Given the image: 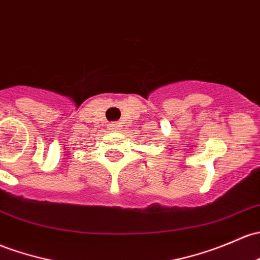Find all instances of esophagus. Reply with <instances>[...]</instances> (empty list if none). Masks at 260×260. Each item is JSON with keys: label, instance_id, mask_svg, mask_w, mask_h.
I'll return each instance as SVG.
<instances>
[{"label": "esophagus", "instance_id": "obj_1", "mask_svg": "<svg viewBox=\"0 0 260 260\" xmlns=\"http://www.w3.org/2000/svg\"><path fill=\"white\" fill-rule=\"evenodd\" d=\"M109 128H111L112 131H114V132H118V131L122 129V124L121 123H111V124H109Z\"/></svg>", "mask_w": 260, "mask_h": 260}]
</instances>
